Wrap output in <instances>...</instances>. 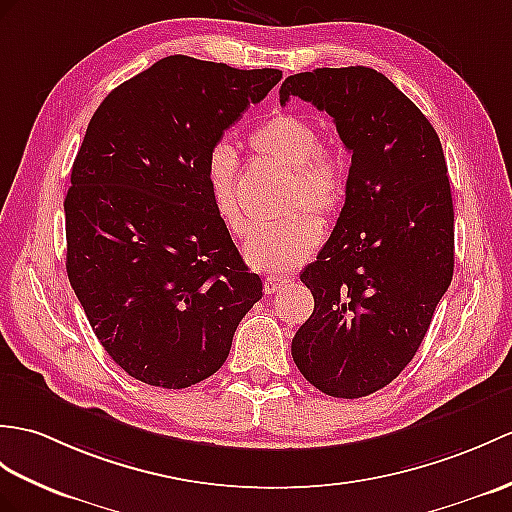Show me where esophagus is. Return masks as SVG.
I'll return each mask as SVG.
<instances>
[{
	"mask_svg": "<svg viewBox=\"0 0 512 512\" xmlns=\"http://www.w3.org/2000/svg\"><path fill=\"white\" fill-rule=\"evenodd\" d=\"M290 279H285V277H275V275H270V277H266L264 279V292L266 294H275L279 288H283L285 283H288Z\"/></svg>",
	"mask_w": 512,
	"mask_h": 512,
	"instance_id": "esophagus-1",
	"label": "esophagus"
}]
</instances>
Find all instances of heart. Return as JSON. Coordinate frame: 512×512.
I'll return each instance as SVG.
<instances>
[{
	"instance_id": "1",
	"label": "heart",
	"mask_w": 512,
	"mask_h": 512,
	"mask_svg": "<svg viewBox=\"0 0 512 512\" xmlns=\"http://www.w3.org/2000/svg\"><path fill=\"white\" fill-rule=\"evenodd\" d=\"M248 144L261 159L290 170L285 207H307L323 220L336 216L347 196V170L340 154L320 146L318 130L310 122L294 115H277L257 126ZM205 181L222 222L231 233H244L246 220L237 198V154L224 141L207 152ZM313 214L301 209L253 229L244 242V259L264 272L301 266L323 237L320 220Z\"/></svg>"
}]
</instances>
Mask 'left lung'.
I'll return each instance as SVG.
<instances>
[{
	"instance_id": "obj_1",
	"label": "left lung",
	"mask_w": 512,
	"mask_h": 512,
	"mask_svg": "<svg viewBox=\"0 0 512 512\" xmlns=\"http://www.w3.org/2000/svg\"><path fill=\"white\" fill-rule=\"evenodd\" d=\"M292 95L334 117L351 152L334 233L301 275L314 312L292 358L325 395L360 399L410 364L454 275L445 154L419 106L371 67L288 76L281 104Z\"/></svg>"
}]
</instances>
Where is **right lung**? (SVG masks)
Instances as JSON below:
<instances>
[{"label":"right lung","mask_w":512,"mask_h":512,"mask_svg":"<svg viewBox=\"0 0 512 512\" xmlns=\"http://www.w3.org/2000/svg\"><path fill=\"white\" fill-rule=\"evenodd\" d=\"M279 69L168 56L106 95L65 196L67 277L117 366L187 388L229 358L261 299L205 181L207 152Z\"/></svg>","instance_id":"add662e5"}]
</instances>
